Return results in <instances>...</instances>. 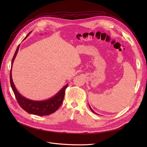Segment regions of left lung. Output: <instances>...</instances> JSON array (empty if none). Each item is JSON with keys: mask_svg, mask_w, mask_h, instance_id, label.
Wrapping results in <instances>:
<instances>
[{"mask_svg": "<svg viewBox=\"0 0 147 147\" xmlns=\"http://www.w3.org/2000/svg\"><path fill=\"white\" fill-rule=\"evenodd\" d=\"M89 107H90V109H91V110L92 111V112H93V113H95V114H97V113H96L94 112V111L93 110L91 109V107H90V105H89Z\"/></svg>", "mask_w": 147, "mask_h": 147, "instance_id": "left-lung-1", "label": "left lung"}]
</instances>
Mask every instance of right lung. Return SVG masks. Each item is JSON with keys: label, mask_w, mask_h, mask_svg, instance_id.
Here are the masks:
<instances>
[{"label": "right lung", "mask_w": 147, "mask_h": 147, "mask_svg": "<svg viewBox=\"0 0 147 147\" xmlns=\"http://www.w3.org/2000/svg\"><path fill=\"white\" fill-rule=\"evenodd\" d=\"M30 32H29L27 36L24 38V40H25L29 36ZM20 45V44L18 45V47L15 53V55L13 56L11 61V68H12L13 62H14V60L17 55L18 51L19 50ZM10 84L12 88V90L13 92H14L16 99L20 105L21 106V107L23 110H24L26 112H27L30 114L38 115V116H45V115H48L55 112L56 111L59 109L62 103H63L65 94V90L66 88L68 86V84H66L65 85L63 88L61 89L55 96H53L50 99L43 100H34L26 98V97L22 96L20 93L18 91L12 80L11 69L10 70Z\"/></svg>", "instance_id": "obj_1"}]
</instances>
